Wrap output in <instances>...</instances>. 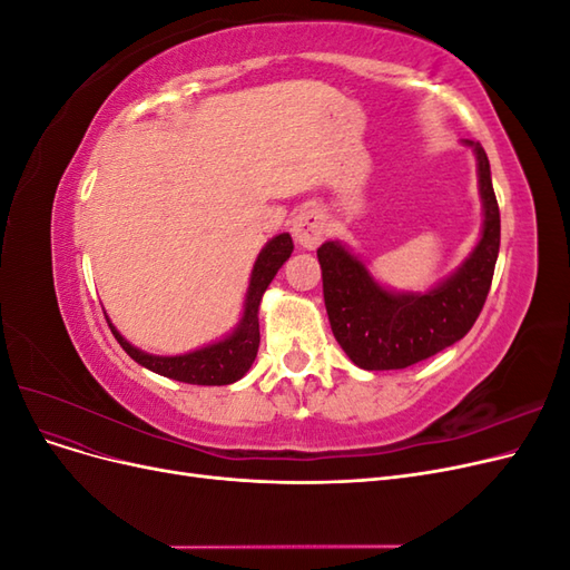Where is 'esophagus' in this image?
Returning <instances> with one entry per match:
<instances>
[{"instance_id": "34e87169", "label": "esophagus", "mask_w": 570, "mask_h": 570, "mask_svg": "<svg viewBox=\"0 0 570 570\" xmlns=\"http://www.w3.org/2000/svg\"><path fill=\"white\" fill-rule=\"evenodd\" d=\"M325 214L318 206H304V209L292 220V235H295L297 243L306 249H314L323 243L325 237Z\"/></svg>"}]
</instances>
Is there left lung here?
Listing matches in <instances>:
<instances>
[{"label": "left lung", "mask_w": 570, "mask_h": 570, "mask_svg": "<svg viewBox=\"0 0 570 570\" xmlns=\"http://www.w3.org/2000/svg\"><path fill=\"white\" fill-rule=\"evenodd\" d=\"M473 147L482 199V230L469 258L428 292H392L364 262L340 243L318 247L323 299L333 335L354 364L364 371H394L419 364L452 347L471 331L492 285L499 254V206L492 189L490 161L480 142Z\"/></svg>", "instance_id": "1"}]
</instances>
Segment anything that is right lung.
<instances>
[{"label":"right lung","instance_id":"right-lung-1","mask_svg":"<svg viewBox=\"0 0 570 570\" xmlns=\"http://www.w3.org/2000/svg\"><path fill=\"white\" fill-rule=\"evenodd\" d=\"M292 249H295V245H292L289 233H281L268 239V245L258 252L247 287L243 318H239L237 327L228 337L180 356H157L132 347L107 318L111 333L130 358L164 377H174V381L189 385H230L239 381L254 364L258 340H262L258 337V304H262L266 287L275 278V273H278L281 266L287 262Z\"/></svg>","mask_w":570,"mask_h":570}]
</instances>
